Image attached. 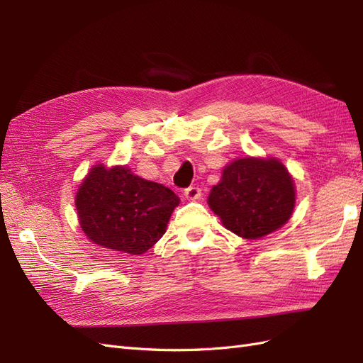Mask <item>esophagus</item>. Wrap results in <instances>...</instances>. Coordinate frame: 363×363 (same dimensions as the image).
I'll use <instances>...</instances> for the list:
<instances>
[{"instance_id": "34e87169", "label": "esophagus", "mask_w": 363, "mask_h": 363, "mask_svg": "<svg viewBox=\"0 0 363 363\" xmlns=\"http://www.w3.org/2000/svg\"><path fill=\"white\" fill-rule=\"evenodd\" d=\"M184 196H186V200H191V201L199 200L201 196V189L199 188V186H189L188 189H184Z\"/></svg>"}]
</instances>
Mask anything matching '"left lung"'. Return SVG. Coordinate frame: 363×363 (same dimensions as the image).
I'll use <instances>...</instances> for the list:
<instances>
[{"label": "left lung", "mask_w": 363, "mask_h": 363, "mask_svg": "<svg viewBox=\"0 0 363 363\" xmlns=\"http://www.w3.org/2000/svg\"><path fill=\"white\" fill-rule=\"evenodd\" d=\"M208 206L230 232L259 239L289 221L295 206L294 180L274 159L245 157L224 168L208 195Z\"/></svg>", "instance_id": "8db88e82"}]
</instances>
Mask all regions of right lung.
Segmentation results:
<instances>
[{
    "label": "right lung",
    "instance_id": "obj_1",
    "mask_svg": "<svg viewBox=\"0 0 363 363\" xmlns=\"http://www.w3.org/2000/svg\"><path fill=\"white\" fill-rule=\"evenodd\" d=\"M180 199L160 183L127 167L103 164L86 175L75 195L80 227L92 242L128 255H144L167 232Z\"/></svg>",
    "mask_w": 363,
    "mask_h": 363
}]
</instances>
